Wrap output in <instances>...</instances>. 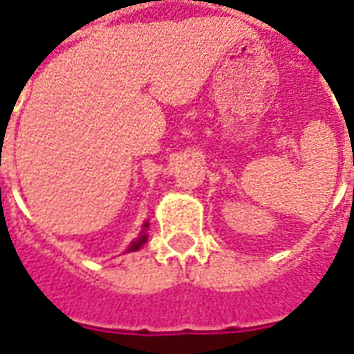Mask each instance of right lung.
Here are the masks:
<instances>
[{
    "label": "right lung",
    "instance_id": "right-lung-1",
    "mask_svg": "<svg viewBox=\"0 0 354 354\" xmlns=\"http://www.w3.org/2000/svg\"><path fill=\"white\" fill-rule=\"evenodd\" d=\"M147 226H149V224H147V222H145V224H143V232H142V236L138 237V239H136V241H132V245L128 247V249H126V253H132V251H138V249H140V247L143 245V243H145V241H147V234H145V228H147Z\"/></svg>",
    "mask_w": 354,
    "mask_h": 354
}]
</instances>
